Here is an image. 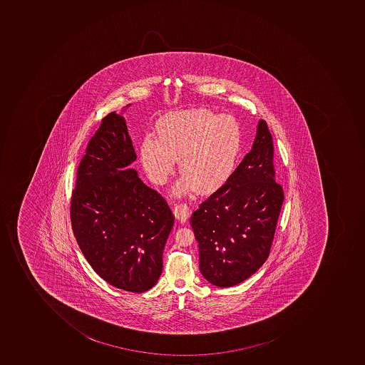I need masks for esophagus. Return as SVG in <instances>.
I'll list each match as a JSON object with an SVG mask.
<instances>
[{
	"instance_id": "esophagus-1",
	"label": "esophagus",
	"mask_w": 365,
	"mask_h": 365,
	"mask_svg": "<svg viewBox=\"0 0 365 365\" xmlns=\"http://www.w3.org/2000/svg\"><path fill=\"white\" fill-rule=\"evenodd\" d=\"M173 214L175 218L180 220V222H186L188 216L191 214V210H190L187 204L181 202V204H178V205L174 206Z\"/></svg>"
}]
</instances>
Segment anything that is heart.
Returning a JSON list of instances; mask_svg holds the SVG:
<instances>
[{
  "instance_id": "1",
  "label": "heart",
  "mask_w": 365,
  "mask_h": 365,
  "mask_svg": "<svg viewBox=\"0 0 365 365\" xmlns=\"http://www.w3.org/2000/svg\"><path fill=\"white\" fill-rule=\"evenodd\" d=\"M241 145L242 130L236 117L194 108L160 119L155 139H143L139 155L145 173L158 185L169 180L181 158L184 174L175 194H186L196 187L210 193L234 172Z\"/></svg>"
}]
</instances>
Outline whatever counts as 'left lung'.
I'll return each instance as SVG.
<instances>
[{"label":"left lung","instance_id":"obj_1","mask_svg":"<svg viewBox=\"0 0 365 365\" xmlns=\"http://www.w3.org/2000/svg\"><path fill=\"white\" fill-rule=\"evenodd\" d=\"M273 155L271 133L260 120L251 150L192 215L200 273L212 285L241 283L269 257L284 200Z\"/></svg>","mask_w":365,"mask_h":365}]
</instances>
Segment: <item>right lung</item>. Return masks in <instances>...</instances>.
Returning a JSON list of instances; mask_svg holds the SVG:
<instances>
[{
    "mask_svg": "<svg viewBox=\"0 0 365 365\" xmlns=\"http://www.w3.org/2000/svg\"><path fill=\"white\" fill-rule=\"evenodd\" d=\"M136 158L124 117L110 113L78 168L70 214L94 271L117 289L143 293L161 275L174 217L165 198L129 168Z\"/></svg>",
    "mask_w": 365,
    "mask_h": 365,
    "instance_id": "obj_1",
    "label": "right lung"
}]
</instances>
